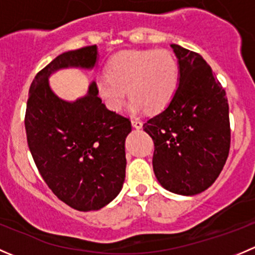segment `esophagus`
Listing matches in <instances>:
<instances>
[{
	"label": "esophagus",
	"mask_w": 255,
	"mask_h": 255,
	"mask_svg": "<svg viewBox=\"0 0 255 255\" xmlns=\"http://www.w3.org/2000/svg\"><path fill=\"white\" fill-rule=\"evenodd\" d=\"M132 126L135 128V129H139V128H142L143 123L140 122V121L138 120V118H133V120H132Z\"/></svg>",
	"instance_id": "34e87169"
}]
</instances>
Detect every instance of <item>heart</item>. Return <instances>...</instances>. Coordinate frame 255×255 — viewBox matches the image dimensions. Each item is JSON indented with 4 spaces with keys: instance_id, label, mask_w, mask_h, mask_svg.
<instances>
[{
    "instance_id": "b5f03b06",
    "label": "heart",
    "mask_w": 255,
    "mask_h": 255,
    "mask_svg": "<svg viewBox=\"0 0 255 255\" xmlns=\"http://www.w3.org/2000/svg\"><path fill=\"white\" fill-rule=\"evenodd\" d=\"M179 69L166 50H129L117 54L107 74L97 79L100 95L107 106L120 111L128 96L132 111L160 112L170 104L177 87Z\"/></svg>"
}]
</instances>
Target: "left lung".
Returning <instances> with one entry per match:
<instances>
[{
  "mask_svg": "<svg viewBox=\"0 0 255 255\" xmlns=\"http://www.w3.org/2000/svg\"><path fill=\"white\" fill-rule=\"evenodd\" d=\"M179 86L164 111L143 125L154 142L153 169L166 190L196 195L215 182L231 146L227 96L199 53L171 44Z\"/></svg>",
  "mask_w": 255,
  "mask_h": 255,
  "instance_id": "1",
  "label": "left lung"
}]
</instances>
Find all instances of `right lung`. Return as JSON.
Wrapping results in <instances>:
<instances>
[{"label":"right lung","instance_id":"add662e5","mask_svg":"<svg viewBox=\"0 0 255 255\" xmlns=\"http://www.w3.org/2000/svg\"><path fill=\"white\" fill-rule=\"evenodd\" d=\"M96 61V45L56 56L32 81L24 117L39 174L59 200L79 211L100 210L121 191L127 164L125 140L132 125L102 104L96 82L86 96L66 102L51 91L48 78L69 66L91 69Z\"/></svg>","mask_w":255,"mask_h":255}]
</instances>
